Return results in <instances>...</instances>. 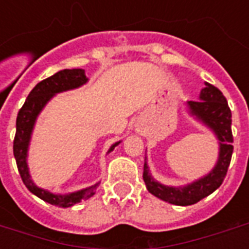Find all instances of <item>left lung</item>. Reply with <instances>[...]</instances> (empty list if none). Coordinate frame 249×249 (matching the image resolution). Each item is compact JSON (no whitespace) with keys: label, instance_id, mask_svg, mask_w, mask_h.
<instances>
[{"label":"left lung","instance_id":"8db88e82","mask_svg":"<svg viewBox=\"0 0 249 249\" xmlns=\"http://www.w3.org/2000/svg\"><path fill=\"white\" fill-rule=\"evenodd\" d=\"M185 108L188 114L211 130L217 140L219 155L214 167L207 175H204L203 178L178 187L165 185L155 180L149 172L146 157L142 173L144 183L149 193L162 201L183 207L196 204L201 198L214 192L221 185L230 167L231 157L233 152V137L231 130L232 114L227 100L217 88L205 82V87L198 94V101H187Z\"/></svg>","mask_w":249,"mask_h":249}]
</instances>
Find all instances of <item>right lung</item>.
<instances>
[{"mask_svg":"<svg viewBox=\"0 0 249 249\" xmlns=\"http://www.w3.org/2000/svg\"><path fill=\"white\" fill-rule=\"evenodd\" d=\"M88 81H89V78L85 76L84 69H64V71L54 73L53 76L42 80L32 89V92L29 93L26 101L22 105V108L19 109L17 123H16L13 152L22 181L30 192L36 195L37 197H40L41 200H44L52 205H57V207H62V208H69L71 205L80 203L81 200L93 196L100 185V181L94 185L71 193H53L48 189L37 187L30 176L29 167H28V155H29L28 152H29L30 140H32L36 121L42 112V109L46 107V104L58 93L77 89V88L85 85ZM120 142L121 141L112 144L107 153H110Z\"/></svg>","mask_w":249,"mask_h":249,"instance_id":"obj_1","label":"right lung"}]
</instances>
